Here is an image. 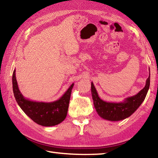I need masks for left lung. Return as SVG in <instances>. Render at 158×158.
<instances>
[{
  "label": "left lung",
  "instance_id": "left-lung-1",
  "mask_svg": "<svg viewBox=\"0 0 158 158\" xmlns=\"http://www.w3.org/2000/svg\"><path fill=\"white\" fill-rule=\"evenodd\" d=\"M150 71V69H149ZM150 86V73L146 85L137 94L125 98L121 102H110L100 98L93 83L91 82V93L94 106L99 116L110 121H118L130 116L139 107L148 93Z\"/></svg>",
  "mask_w": 158,
  "mask_h": 158
}]
</instances>
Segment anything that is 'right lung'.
Returning <instances> with one entry per match:
<instances>
[{
  "mask_svg": "<svg viewBox=\"0 0 158 158\" xmlns=\"http://www.w3.org/2000/svg\"><path fill=\"white\" fill-rule=\"evenodd\" d=\"M16 70L14 69L12 75L13 93L19 106L23 111L38 125L44 127L54 126L60 123L66 118L70 99L72 84L62 97L52 102L32 101L24 98L20 92L16 79Z\"/></svg>",
  "mask_w": 158,
  "mask_h": 158,
  "instance_id": "obj_1",
  "label": "right lung"
}]
</instances>
